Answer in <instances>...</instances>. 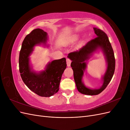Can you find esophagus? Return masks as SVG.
Listing matches in <instances>:
<instances>
[{"mask_svg": "<svg viewBox=\"0 0 130 130\" xmlns=\"http://www.w3.org/2000/svg\"><path fill=\"white\" fill-rule=\"evenodd\" d=\"M66 61H67V66L69 67L70 66V64H71V60H70L69 58H67L66 60Z\"/></svg>", "mask_w": 130, "mask_h": 130, "instance_id": "1", "label": "esophagus"}]
</instances>
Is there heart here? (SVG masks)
Returning <instances> with one entry per match:
<instances>
[{
  "mask_svg": "<svg viewBox=\"0 0 130 130\" xmlns=\"http://www.w3.org/2000/svg\"><path fill=\"white\" fill-rule=\"evenodd\" d=\"M76 38H77V37L76 36H73L71 39H70V40L69 42H73L75 41L76 40Z\"/></svg>",
  "mask_w": 130,
  "mask_h": 130,
  "instance_id": "obj_1",
  "label": "heart"
}]
</instances>
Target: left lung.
Here are the masks:
<instances>
[{"label": "left lung", "instance_id": "8db88e82", "mask_svg": "<svg viewBox=\"0 0 130 130\" xmlns=\"http://www.w3.org/2000/svg\"><path fill=\"white\" fill-rule=\"evenodd\" d=\"M94 30L97 37L88 42L78 50L68 54L72 61L70 66L73 70L74 80L78 91L89 95H98L106 88L113 76L116 67L115 54L107 35L100 29L94 27ZM99 47L103 50L105 55L108 68L103 78L104 82L102 87L99 89L91 90L85 87L82 82L83 71L86 68L84 61L88 59L90 54Z\"/></svg>", "mask_w": 130, "mask_h": 130}]
</instances>
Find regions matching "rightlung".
Returning <instances> with one entry per match:
<instances>
[{"label": "right lung", "mask_w": 130, "mask_h": 130, "mask_svg": "<svg viewBox=\"0 0 130 130\" xmlns=\"http://www.w3.org/2000/svg\"><path fill=\"white\" fill-rule=\"evenodd\" d=\"M47 34L41 29H36L26 35L23 41L19 53V68L24 83L31 90L41 96L49 97L59 90L61 77L66 68V59L54 60L47 66L46 69L40 74L31 70L29 56L35 45L45 43Z\"/></svg>", "instance_id": "obj_1"}]
</instances>
